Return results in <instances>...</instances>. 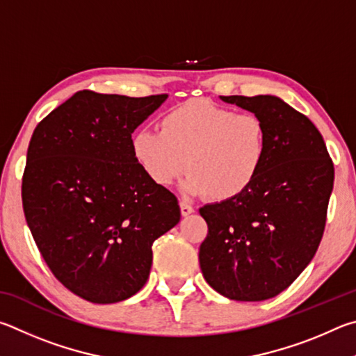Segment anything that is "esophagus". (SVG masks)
I'll return each instance as SVG.
<instances>
[{
  "label": "esophagus",
  "mask_w": 356,
  "mask_h": 356,
  "mask_svg": "<svg viewBox=\"0 0 356 356\" xmlns=\"http://www.w3.org/2000/svg\"><path fill=\"white\" fill-rule=\"evenodd\" d=\"M179 208H181V214H183L184 217L194 213V208H192L191 204H188L186 202H181V203H179Z\"/></svg>",
  "instance_id": "obj_1"
}]
</instances>
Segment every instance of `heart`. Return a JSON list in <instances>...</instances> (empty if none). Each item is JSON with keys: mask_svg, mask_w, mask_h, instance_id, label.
<instances>
[{"mask_svg": "<svg viewBox=\"0 0 356 356\" xmlns=\"http://www.w3.org/2000/svg\"><path fill=\"white\" fill-rule=\"evenodd\" d=\"M158 127L159 131H137L131 149L161 188L177 181L186 167V194L232 200L250 188L264 164L267 129L253 112L191 99L167 111Z\"/></svg>", "mask_w": 356, "mask_h": 356, "instance_id": "1", "label": "heart"}]
</instances>
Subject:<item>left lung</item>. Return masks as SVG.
Instances as JSON below:
<instances>
[{
	"instance_id": "left-lung-1",
	"label": "left lung",
	"mask_w": 356,
	"mask_h": 356,
	"mask_svg": "<svg viewBox=\"0 0 356 356\" xmlns=\"http://www.w3.org/2000/svg\"><path fill=\"white\" fill-rule=\"evenodd\" d=\"M220 98L264 122L267 154L244 194L200 208L208 236L198 259L219 294L261 302L289 288L316 254L334 167L319 129L282 98Z\"/></svg>"
}]
</instances>
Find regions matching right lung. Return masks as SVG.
<instances>
[{
	"label": "right lung",
	"mask_w": 356,
	"mask_h": 356,
	"mask_svg": "<svg viewBox=\"0 0 356 356\" xmlns=\"http://www.w3.org/2000/svg\"><path fill=\"white\" fill-rule=\"evenodd\" d=\"M165 99L81 90L31 137L24 217L53 275L87 302L139 292L153 242L181 217L177 197L147 177L131 149V134Z\"/></svg>",
	"instance_id": "add662e5"
}]
</instances>
